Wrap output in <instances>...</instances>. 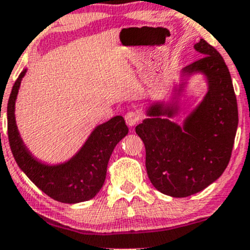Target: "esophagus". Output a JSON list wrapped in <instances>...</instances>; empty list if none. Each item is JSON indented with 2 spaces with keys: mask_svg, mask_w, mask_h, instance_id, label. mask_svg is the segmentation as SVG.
I'll return each instance as SVG.
<instances>
[{
  "mask_svg": "<svg viewBox=\"0 0 250 250\" xmlns=\"http://www.w3.org/2000/svg\"><path fill=\"white\" fill-rule=\"evenodd\" d=\"M125 122H127L128 125H130V127H134V125H138V123L140 122V120H141V116H140L139 112L131 110V111H128L127 114H125Z\"/></svg>",
  "mask_w": 250,
  "mask_h": 250,
  "instance_id": "obj_1",
  "label": "esophagus"
}]
</instances>
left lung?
Returning a JSON list of instances; mask_svg holds the SVG:
<instances>
[{
    "label": "left lung",
    "instance_id": "left-lung-1",
    "mask_svg": "<svg viewBox=\"0 0 250 250\" xmlns=\"http://www.w3.org/2000/svg\"><path fill=\"white\" fill-rule=\"evenodd\" d=\"M201 59L184 73H204L209 91L185 120L183 127L172 122L174 110L153 104L150 116L136 134L146 148V168L150 183L161 193L188 197L204 190L221 177L229 164L238 125L237 101L231 77L217 49L204 39L194 45Z\"/></svg>",
    "mask_w": 250,
    "mask_h": 250
}]
</instances>
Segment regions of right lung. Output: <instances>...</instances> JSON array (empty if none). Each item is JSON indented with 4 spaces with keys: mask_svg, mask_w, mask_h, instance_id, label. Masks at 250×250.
Listing matches in <instances>:
<instances>
[{
    "mask_svg": "<svg viewBox=\"0 0 250 250\" xmlns=\"http://www.w3.org/2000/svg\"><path fill=\"white\" fill-rule=\"evenodd\" d=\"M23 70L16 79L7 106L8 139L16 164L43 193L54 201L67 204L94 198L103 186L106 166L115 146L128 134L122 116H115L96 127L77 154L62 165H43L33 158L23 145L15 123V101Z\"/></svg>",
    "mask_w": 250,
    "mask_h": 250,
    "instance_id": "obj_1",
    "label": "right lung"
}]
</instances>
